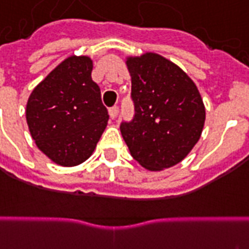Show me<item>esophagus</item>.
<instances>
[{"mask_svg":"<svg viewBox=\"0 0 249 249\" xmlns=\"http://www.w3.org/2000/svg\"><path fill=\"white\" fill-rule=\"evenodd\" d=\"M117 113H119V108H117V107H110L109 108L110 119H115L116 116H117Z\"/></svg>","mask_w":249,"mask_h":249,"instance_id":"1","label":"esophagus"}]
</instances>
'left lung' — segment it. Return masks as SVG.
I'll return each mask as SVG.
<instances>
[{
    "mask_svg": "<svg viewBox=\"0 0 249 249\" xmlns=\"http://www.w3.org/2000/svg\"><path fill=\"white\" fill-rule=\"evenodd\" d=\"M133 119L120 130L132 157L148 170L181 162L198 142L206 110L198 88L181 68L158 54L129 58Z\"/></svg>",
    "mask_w": 249,
    "mask_h": 249,
    "instance_id": "1",
    "label": "left lung"
}]
</instances>
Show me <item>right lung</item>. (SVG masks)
<instances>
[{
    "mask_svg": "<svg viewBox=\"0 0 249 249\" xmlns=\"http://www.w3.org/2000/svg\"><path fill=\"white\" fill-rule=\"evenodd\" d=\"M92 60L70 56L31 92L26 120L36 146L62 166H76L96 148L108 123Z\"/></svg>",
    "mask_w": 249,
    "mask_h": 249,
    "instance_id": "1",
    "label": "right lung"
}]
</instances>
